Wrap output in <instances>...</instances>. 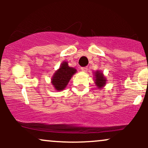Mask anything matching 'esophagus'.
<instances>
[{"label":"esophagus","instance_id":"1","mask_svg":"<svg viewBox=\"0 0 148 148\" xmlns=\"http://www.w3.org/2000/svg\"><path fill=\"white\" fill-rule=\"evenodd\" d=\"M81 70L83 71V72H86V71L88 70V67H81Z\"/></svg>","mask_w":148,"mask_h":148}]
</instances>
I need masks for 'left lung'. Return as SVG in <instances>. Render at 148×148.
<instances>
[{"mask_svg":"<svg viewBox=\"0 0 148 148\" xmlns=\"http://www.w3.org/2000/svg\"><path fill=\"white\" fill-rule=\"evenodd\" d=\"M95 83L98 88L101 89L103 86H105L106 83V79L103 73L100 71H96L95 72Z\"/></svg>","mask_w":148,"mask_h":148,"instance_id":"8db88e82","label":"left lung"}]
</instances>
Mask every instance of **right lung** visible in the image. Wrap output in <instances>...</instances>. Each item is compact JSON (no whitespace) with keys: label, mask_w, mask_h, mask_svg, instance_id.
<instances>
[{"label":"right lung","mask_w":148,"mask_h":148,"mask_svg":"<svg viewBox=\"0 0 148 148\" xmlns=\"http://www.w3.org/2000/svg\"><path fill=\"white\" fill-rule=\"evenodd\" d=\"M76 72V69L69 67L68 62H64L60 64V68L52 76L51 84L55 89L61 91L66 88L72 76Z\"/></svg>","instance_id":"right-lung-1"}]
</instances>
